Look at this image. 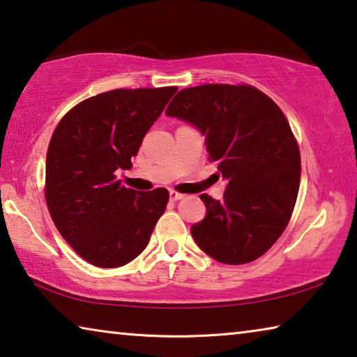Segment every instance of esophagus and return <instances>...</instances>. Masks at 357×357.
Masks as SVG:
<instances>
[{"instance_id":"esophagus-1","label":"esophagus","mask_w":357,"mask_h":357,"mask_svg":"<svg viewBox=\"0 0 357 357\" xmlns=\"http://www.w3.org/2000/svg\"><path fill=\"white\" fill-rule=\"evenodd\" d=\"M169 199H172L173 202L183 200L184 199V194H181V192H176V190H169Z\"/></svg>"}]
</instances>
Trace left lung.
Returning <instances> with one entry per match:
<instances>
[{
	"mask_svg": "<svg viewBox=\"0 0 357 357\" xmlns=\"http://www.w3.org/2000/svg\"><path fill=\"white\" fill-rule=\"evenodd\" d=\"M167 116L205 135L209 162L227 181L220 202L200 195L197 245L229 265L264 256L289 224L301 185V151L280 106L248 84H203L174 95Z\"/></svg>",
	"mask_w": 357,
	"mask_h": 357,
	"instance_id": "8db88e82",
	"label": "left lung"
}]
</instances>
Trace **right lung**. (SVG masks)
Wrapping results in <instances>:
<instances>
[{
    "mask_svg": "<svg viewBox=\"0 0 357 357\" xmlns=\"http://www.w3.org/2000/svg\"><path fill=\"white\" fill-rule=\"evenodd\" d=\"M176 90H109L71 107L54 130L44 188L50 218L95 267H122L138 257L165 211L167 189L139 194L116 173L132 168L144 135Z\"/></svg>",
    "mask_w": 357,
    "mask_h": 357,
    "instance_id": "add662e5",
    "label": "right lung"
}]
</instances>
